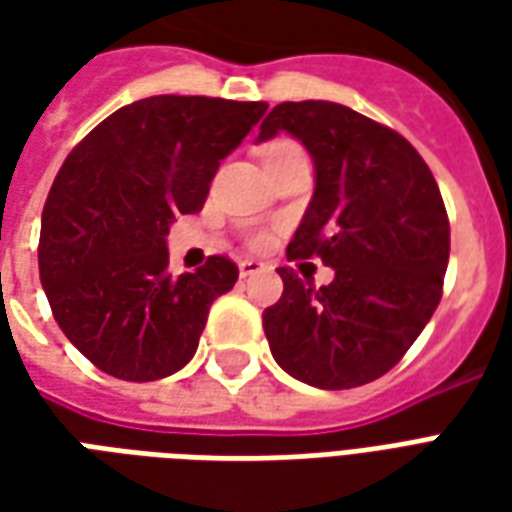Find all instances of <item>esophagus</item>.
Wrapping results in <instances>:
<instances>
[{
  "mask_svg": "<svg viewBox=\"0 0 512 512\" xmlns=\"http://www.w3.org/2000/svg\"><path fill=\"white\" fill-rule=\"evenodd\" d=\"M263 268L266 266H263L260 260H249V257H246V260L238 263V274H241V277H255V274H260Z\"/></svg>",
  "mask_w": 512,
  "mask_h": 512,
  "instance_id": "obj_1",
  "label": "esophagus"
}]
</instances>
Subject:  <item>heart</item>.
Returning <instances> with one entry per match:
<instances>
[{"label": "heart", "mask_w": 512, "mask_h": 512, "mask_svg": "<svg viewBox=\"0 0 512 512\" xmlns=\"http://www.w3.org/2000/svg\"><path fill=\"white\" fill-rule=\"evenodd\" d=\"M288 147H296L293 142H274V145H268L266 153H277V150H288ZM260 241V238H257Z\"/></svg>", "instance_id": "b5f03b06"}]
</instances>
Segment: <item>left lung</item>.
I'll return each mask as SVG.
<instances>
[{"mask_svg":"<svg viewBox=\"0 0 512 512\" xmlns=\"http://www.w3.org/2000/svg\"><path fill=\"white\" fill-rule=\"evenodd\" d=\"M296 136L315 194L288 260L321 257L334 279L312 288L277 268L282 299L263 312L277 365L318 389L376 381L403 359L441 301L450 222L436 178L392 128L332 101H285L257 142Z\"/></svg>","mask_w":512,"mask_h":512,"instance_id":"obj_1","label":"left lung"}]
</instances>
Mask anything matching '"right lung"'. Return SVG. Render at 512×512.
Segmentation results:
<instances>
[{
	"label": "right lung",
	"mask_w": 512,
	"mask_h": 512,
	"mask_svg": "<svg viewBox=\"0 0 512 512\" xmlns=\"http://www.w3.org/2000/svg\"><path fill=\"white\" fill-rule=\"evenodd\" d=\"M266 109L153 95L117 109L65 158L43 205L40 282L54 321L98 370L156 381L189 365L238 266L213 255L172 277L169 224L200 211L219 161Z\"/></svg>",
	"instance_id": "add662e5"
}]
</instances>
